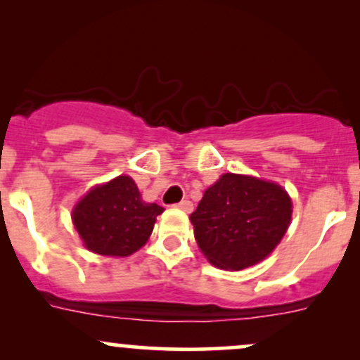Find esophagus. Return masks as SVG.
<instances>
[{
  "label": "esophagus",
  "mask_w": 360,
  "mask_h": 360,
  "mask_svg": "<svg viewBox=\"0 0 360 360\" xmlns=\"http://www.w3.org/2000/svg\"><path fill=\"white\" fill-rule=\"evenodd\" d=\"M176 208L183 210V212H186V213H191L193 212V203L189 200H183L181 203L176 205Z\"/></svg>",
  "instance_id": "obj_1"
}]
</instances>
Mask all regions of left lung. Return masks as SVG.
<instances>
[{
    "mask_svg": "<svg viewBox=\"0 0 360 360\" xmlns=\"http://www.w3.org/2000/svg\"><path fill=\"white\" fill-rule=\"evenodd\" d=\"M291 213V198L279 184L229 172L206 189L189 220L210 264L242 271L276 249Z\"/></svg>",
    "mask_w": 360,
    "mask_h": 360,
    "instance_id": "1",
    "label": "left lung"
}]
</instances>
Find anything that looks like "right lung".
<instances>
[{
  "instance_id": "add662e5",
  "label": "right lung",
  "mask_w": 360,
  "mask_h": 360,
  "mask_svg": "<svg viewBox=\"0 0 360 360\" xmlns=\"http://www.w3.org/2000/svg\"><path fill=\"white\" fill-rule=\"evenodd\" d=\"M162 206L146 203L130 176L94 186L72 210V223L94 254L127 257L146 245Z\"/></svg>"
}]
</instances>
